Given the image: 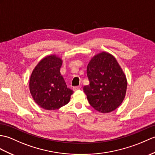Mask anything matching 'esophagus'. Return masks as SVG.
<instances>
[{
  "mask_svg": "<svg viewBox=\"0 0 155 155\" xmlns=\"http://www.w3.org/2000/svg\"><path fill=\"white\" fill-rule=\"evenodd\" d=\"M81 87L80 86H74V87L73 88V90L74 91H77V90H79L80 89Z\"/></svg>",
  "mask_w": 155,
  "mask_h": 155,
  "instance_id": "34e87169",
  "label": "esophagus"
}]
</instances>
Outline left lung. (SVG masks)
Segmentation results:
<instances>
[{
  "mask_svg": "<svg viewBox=\"0 0 155 155\" xmlns=\"http://www.w3.org/2000/svg\"><path fill=\"white\" fill-rule=\"evenodd\" d=\"M90 84L83 90L89 104L101 113H110L121 105L126 94V76L116 59L110 53L100 52L87 66Z\"/></svg>",
  "mask_w": 155,
  "mask_h": 155,
  "instance_id": "left-lung-1",
  "label": "left lung"
}]
</instances>
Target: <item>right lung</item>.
I'll return each instance as SVG.
<instances>
[{"instance_id":"add662e5","label":"right lung","mask_w":155,"mask_h":155,"mask_svg":"<svg viewBox=\"0 0 155 155\" xmlns=\"http://www.w3.org/2000/svg\"><path fill=\"white\" fill-rule=\"evenodd\" d=\"M63 60L55 55L42 59L32 71L29 87L35 102L42 108L55 110L69 102L73 91L67 88L60 73Z\"/></svg>"}]
</instances>
